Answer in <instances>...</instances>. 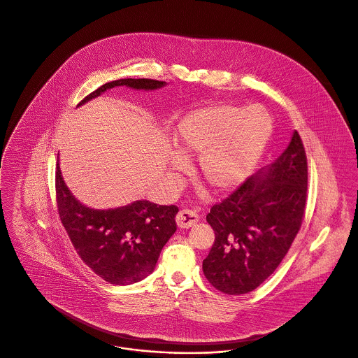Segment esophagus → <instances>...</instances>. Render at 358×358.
<instances>
[{
	"label": "esophagus",
	"instance_id": "34e87169",
	"mask_svg": "<svg viewBox=\"0 0 358 358\" xmlns=\"http://www.w3.org/2000/svg\"><path fill=\"white\" fill-rule=\"evenodd\" d=\"M176 222H177L178 227L189 229L199 222V215L191 210H181L176 217Z\"/></svg>",
	"mask_w": 358,
	"mask_h": 358
}]
</instances>
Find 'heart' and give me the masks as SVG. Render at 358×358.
<instances>
[{"label":"heart","mask_w":358,"mask_h":358,"mask_svg":"<svg viewBox=\"0 0 358 358\" xmlns=\"http://www.w3.org/2000/svg\"><path fill=\"white\" fill-rule=\"evenodd\" d=\"M273 132L270 117L260 109L220 103L188 113L174 129L180 151L170 154L174 171L188 169L184 157H199L200 177L217 192L243 185L259 164Z\"/></svg>","instance_id":"obj_1"}]
</instances>
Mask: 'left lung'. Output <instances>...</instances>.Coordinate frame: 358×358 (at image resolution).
I'll return each mask as SVG.
<instances>
[{
	"label": "left lung",
	"instance_id": "8db88e82",
	"mask_svg": "<svg viewBox=\"0 0 358 358\" xmlns=\"http://www.w3.org/2000/svg\"><path fill=\"white\" fill-rule=\"evenodd\" d=\"M306 187V155L294 131L271 165L213 206L206 220L215 243L203 260V273L215 289L245 294L275 271L301 227Z\"/></svg>",
	"mask_w": 358,
	"mask_h": 358
}]
</instances>
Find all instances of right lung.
Wrapping results in <instances>:
<instances>
[{"mask_svg":"<svg viewBox=\"0 0 358 358\" xmlns=\"http://www.w3.org/2000/svg\"><path fill=\"white\" fill-rule=\"evenodd\" d=\"M166 84L151 79L113 80L91 92L78 106L114 87L154 91ZM55 192L59 218L79 256L96 275L113 285H132L150 275L162 248L177 230V206L136 200L108 210L87 207L66 187L59 162Z\"/></svg>","mask_w":358,"mask_h":358,"instance_id":"right-lung-1","label":"right lung"}]
</instances>
